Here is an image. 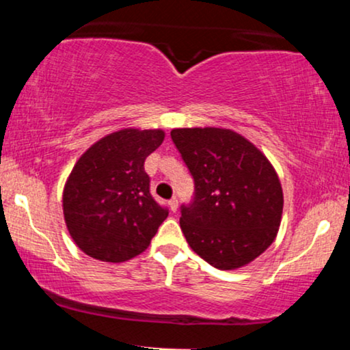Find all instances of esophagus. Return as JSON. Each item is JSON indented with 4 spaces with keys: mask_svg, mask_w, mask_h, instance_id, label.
<instances>
[{
    "mask_svg": "<svg viewBox=\"0 0 350 350\" xmlns=\"http://www.w3.org/2000/svg\"><path fill=\"white\" fill-rule=\"evenodd\" d=\"M167 206H170L172 212H176V211H178V199L172 198L171 200H167Z\"/></svg>",
    "mask_w": 350,
    "mask_h": 350,
    "instance_id": "obj_1",
    "label": "esophagus"
}]
</instances>
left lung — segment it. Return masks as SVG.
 Returning a JSON list of instances; mask_svg holds the SVG:
<instances>
[{"instance_id": "obj_1", "label": "left lung", "mask_w": 350, "mask_h": 350, "mask_svg": "<svg viewBox=\"0 0 350 350\" xmlns=\"http://www.w3.org/2000/svg\"><path fill=\"white\" fill-rule=\"evenodd\" d=\"M171 138L194 178V198L179 219L187 243L219 270L253 262L273 243L283 214L267 156L226 128H176Z\"/></svg>"}]
</instances>
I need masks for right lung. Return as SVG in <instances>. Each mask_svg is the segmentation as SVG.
I'll use <instances>...</instances> for the list:
<instances>
[{
    "label": "right lung",
    "instance_id": "1",
    "mask_svg": "<svg viewBox=\"0 0 350 350\" xmlns=\"http://www.w3.org/2000/svg\"><path fill=\"white\" fill-rule=\"evenodd\" d=\"M163 130L124 128L98 139L75 163L66 187L64 219L83 253L120 263L148 248L167 207L150 192L144 159L161 146Z\"/></svg>",
    "mask_w": 350,
    "mask_h": 350
}]
</instances>
